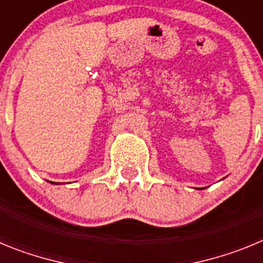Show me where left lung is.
Wrapping results in <instances>:
<instances>
[{"label":"left lung","instance_id":"1","mask_svg":"<svg viewBox=\"0 0 263 263\" xmlns=\"http://www.w3.org/2000/svg\"><path fill=\"white\" fill-rule=\"evenodd\" d=\"M197 190H203V188H197Z\"/></svg>","mask_w":263,"mask_h":263}]
</instances>
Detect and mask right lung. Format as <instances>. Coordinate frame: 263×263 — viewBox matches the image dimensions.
<instances>
[{
  "label": "right lung",
  "instance_id": "obj_1",
  "mask_svg": "<svg viewBox=\"0 0 263 263\" xmlns=\"http://www.w3.org/2000/svg\"><path fill=\"white\" fill-rule=\"evenodd\" d=\"M50 183H52V184H59V183H53V182H50Z\"/></svg>",
  "mask_w": 263,
  "mask_h": 263
}]
</instances>
